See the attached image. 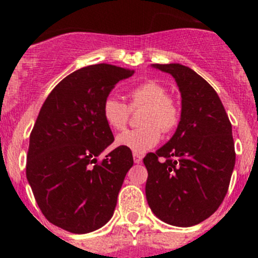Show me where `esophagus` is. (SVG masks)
Here are the masks:
<instances>
[{
	"mask_svg": "<svg viewBox=\"0 0 258 258\" xmlns=\"http://www.w3.org/2000/svg\"><path fill=\"white\" fill-rule=\"evenodd\" d=\"M134 161H135V163H141L142 156H140L139 153H134Z\"/></svg>",
	"mask_w": 258,
	"mask_h": 258,
	"instance_id": "1",
	"label": "esophagus"
}]
</instances>
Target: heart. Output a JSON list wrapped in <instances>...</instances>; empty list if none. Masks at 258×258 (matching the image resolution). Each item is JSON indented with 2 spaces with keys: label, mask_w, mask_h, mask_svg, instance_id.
<instances>
[{
  "label": "heart",
  "mask_w": 258,
  "mask_h": 258,
  "mask_svg": "<svg viewBox=\"0 0 258 258\" xmlns=\"http://www.w3.org/2000/svg\"><path fill=\"white\" fill-rule=\"evenodd\" d=\"M130 98L131 108L145 107L141 117L144 126L119 134L116 137V145L134 153H145L158 144L161 130L170 132L177 126L178 106L173 98L167 96L165 88L153 81H147L132 88ZM102 116L108 127L119 131L124 128L128 121L130 108L114 96H108L102 103Z\"/></svg>",
  "instance_id": "b5f03b06"
}]
</instances>
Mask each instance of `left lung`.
Returning <instances> with one entry per match:
<instances>
[{"mask_svg":"<svg viewBox=\"0 0 258 258\" xmlns=\"http://www.w3.org/2000/svg\"><path fill=\"white\" fill-rule=\"evenodd\" d=\"M151 67L175 79L181 118L170 141L144 158L146 199L161 221L191 227L215 213L227 194L236 161L232 126L216 91L194 70Z\"/></svg>","mask_w":258,"mask_h":258,"instance_id":"1","label":"left lung"}]
</instances>
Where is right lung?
<instances>
[{"mask_svg":"<svg viewBox=\"0 0 258 258\" xmlns=\"http://www.w3.org/2000/svg\"><path fill=\"white\" fill-rule=\"evenodd\" d=\"M134 74L107 63L83 67L64 77L41 107L30 136L26 177L45 217L62 230L92 232L113 216L134 157L117 147L97 162L114 140L102 103L118 81Z\"/></svg>","mask_w":258,"mask_h":258,"instance_id":"obj_1","label":"right lung"}]
</instances>
